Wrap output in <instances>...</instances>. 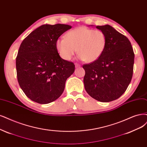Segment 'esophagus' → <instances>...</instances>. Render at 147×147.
<instances>
[{
	"label": "esophagus",
	"mask_w": 147,
	"mask_h": 147,
	"mask_svg": "<svg viewBox=\"0 0 147 147\" xmlns=\"http://www.w3.org/2000/svg\"><path fill=\"white\" fill-rule=\"evenodd\" d=\"M75 66H76V67L78 68V67H80V65L79 64L77 63H75Z\"/></svg>",
	"instance_id": "esophagus-1"
}]
</instances>
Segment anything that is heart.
I'll use <instances>...</instances> for the list:
<instances>
[{
    "instance_id": "b5f03b06",
    "label": "heart",
    "mask_w": 147,
    "mask_h": 147,
    "mask_svg": "<svg viewBox=\"0 0 147 147\" xmlns=\"http://www.w3.org/2000/svg\"><path fill=\"white\" fill-rule=\"evenodd\" d=\"M107 44L105 33L100 30L79 27L68 31L65 37L56 41V47L60 56L69 61L77 52L81 61L93 62L104 53Z\"/></svg>"
}]
</instances>
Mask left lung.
Masks as SVG:
<instances>
[{
	"label": "left lung",
	"mask_w": 147,
	"mask_h": 147,
	"mask_svg": "<svg viewBox=\"0 0 147 147\" xmlns=\"http://www.w3.org/2000/svg\"><path fill=\"white\" fill-rule=\"evenodd\" d=\"M104 32L107 44L96 61L84 64L85 89L94 99L108 102L120 97L131 82L134 54L128 38L109 25L97 26Z\"/></svg>",
	"instance_id": "8db88e82"
}]
</instances>
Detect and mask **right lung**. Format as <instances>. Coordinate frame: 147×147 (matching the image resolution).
Here are the masks:
<instances>
[{
    "instance_id": "1",
    "label": "right lung",
    "mask_w": 147,
    "mask_h": 147,
    "mask_svg": "<svg viewBox=\"0 0 147 147\" xmlns=\"http://www.w3.org/2000/svg\"><path fill=\"white\" fill-rule=\"evenodd\" d=\"M71 28L65 24L43 25L20 44L16 61L18 80L31 100L40 104L56 100L74 72V64L60 57L56 47V40Z\"/></svg>"
}]
</instances>
